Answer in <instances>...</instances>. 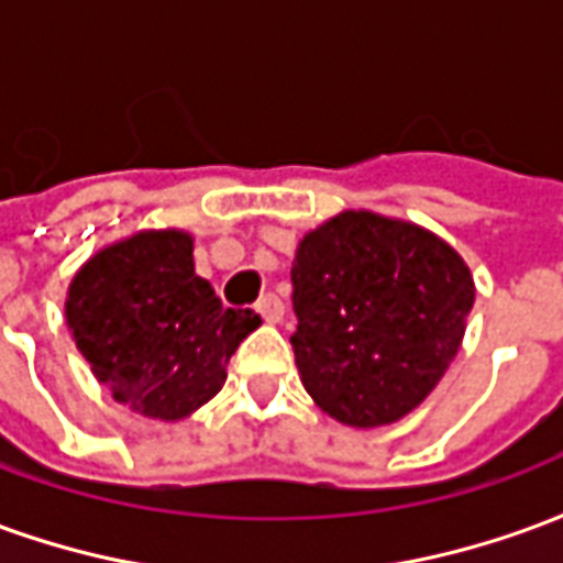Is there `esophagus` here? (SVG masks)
Here are the masks:
<instances>
[{"mask_svg":"<svg viewBox=\"0 0 563 563\" xmlns=\"http://www.w3.org/2000/svg\"><path fill=\"white\" fill-rule=\"evenodd\" d=\"M256 310H258V317L265 319V322H271V325L283 319V301L277 298V295H265V298H258Z\"/></svg>","mask_w":563,"mask_h":563,"instance_id":"obj_1","label":"esophagus"}]
</instances>
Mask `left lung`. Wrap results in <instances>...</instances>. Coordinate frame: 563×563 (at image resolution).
<instances>
[{
    "mask_svg": "<svg viewBox=\"0 0 563 563\" xmlns=\"http://www.w3.org/2000/svg\"><path fill=\"white\" fill-rule=\"evenodd\" d=\"M473 295L471 268L434 232L371 210L331 217L292 262L307 395L353 428L404 419L459 353Z\"/></svg>",
    "mask_w": 563,
    "mask_h": 563,
    "instance_id": "left-lung-1",
    "label": "left lung"
}]
</instances>
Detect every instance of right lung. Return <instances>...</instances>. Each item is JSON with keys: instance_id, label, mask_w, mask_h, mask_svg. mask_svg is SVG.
<instances>
[{"instance_id": "obj_1", "label": "right lung", "mask_w": 563, "mask_h": 563, "mask_svg": "<svg viewBox=\"0 0 563 563\" xmlns=\"http://www.w3.org/2000/svg\"><path fill=\"white\" fill-rule=\"evenodd\" d=\"M66 322L114 401L162 422L208 404L234 350L262 325L253 310L222 307L180 229L99 250L68 286Z\"/></svg>"}]
</instances>
